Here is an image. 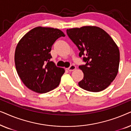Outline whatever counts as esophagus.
<instances>
[{
    "instance_id": "esophagus-1",
    "label": "esophagus",
    "mask_w": 131,
    "mask_h": 131,
    "mask_svg": "<svg viewBox=\"0 0 131 131\" xmlns=\"http://www.w3.org/2000/svg\"><path fill=\"white\" fill-rule=\"evenodd\" d=\"M76 66L72 64V65H71L69 68H68V70H69V71H74V70H76Z\"/></svg>"
}]
</instances>
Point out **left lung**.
I'll use <instances>...</instances> for the list:
<instances>
[{"instance_id": "obj_1", "label": "left lung", "mask_w": 131, "mask_h": 131, "mask_svg": "<svg viewBox=\"0 0 131 131\" xmlns=\"http://www.w3.org/2000/svg\"><path fill=\"white\" fill-rule=\"evenodd\" d=\"M67 34L80 51L79 56L86 63L79 67L84 74L79 82V86L94 92L107 88L118 73L120 52L117 45L98 27L67 29Z\"/></svg>"}]
</instances>
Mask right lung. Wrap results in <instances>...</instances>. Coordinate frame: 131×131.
Returning <instances> with one entry per match:
<instances>
[{
	"mask_svg": "<svg viewBox=\"0 0 131 131\" xmlns=\"http://www.w3.org/2000/svg\"><path fill=\"white\" fill-rule=\"evenodd\" d=\"M63 32L57 28L37 27L26 34L18 43L15 63L23 83L34 92H49L60 84L65 72L51 61L50 52L53 44Z\"/></svg>",
	"mask_w": 131,
	"mask_h": 131,
	"instance_id": "add662e5",
	"label": "right lung"
}]
</instances>
